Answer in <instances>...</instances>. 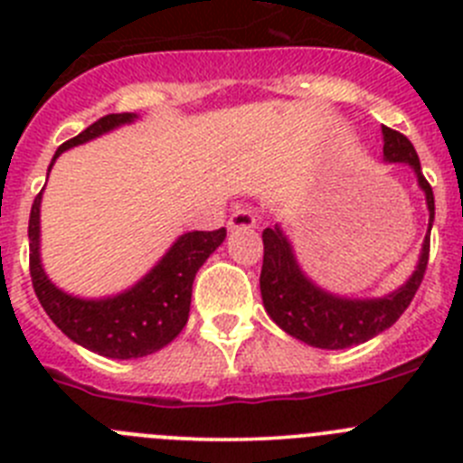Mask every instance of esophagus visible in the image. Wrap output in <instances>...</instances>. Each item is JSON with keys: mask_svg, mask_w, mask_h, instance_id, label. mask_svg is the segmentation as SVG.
<instances>
[{"mask_svg": "<svg viewBox=\"0 0 463 463\" xmlns=\"http://www.w3.org/2000/svg\"><path fill=\"white\" fill-rule=\"evenodd\" d=\"M257 215L252 208H236L229 218V229H243V227H255Z\"/></svg>", "mask_w": 463, "mask_h": 463, "instance_id": "esophagus-1", "label": "esophagus"}]
</instances>
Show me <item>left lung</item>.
Masks as SVG:
<instances>
[{
    "instance_id": "obj_1",
    "label": "left lung",
    "mask_w": 463,
    "mask_h": 463,
    "mask_svg": "<svg viewBox=\"0 0 463 463\" xmlns=\"http://www.w3.org/2000/svg\"><path fill=\"white\" fill-rule=\"evenodd\" d=\"M384 157L390 162H406L417 174V183L427 194L429 229L422 243V255L417 261L411 280L383 298H341L325 289L315 288L301 273L294 260L292 245L285 239L280 227H267L261 232L264 241V264H261L260 288L264 308L271 320L288 331L289 336L308 343L322 350H343L378 336L380 331L390 329L403 310L411 306L412 297L422 285L429 264V245H431L433 224V190L424 178L420 157L412 143L401 132L383 127Z\"/></svg>"
}]
</instances>
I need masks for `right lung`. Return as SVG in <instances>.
I'll return each mask as SVG.
<instances>
[{
  "label": "right lung",
  "mask_w": 463,
  "mask_h": 463,
  "mask_svg": "<svg viewBox=\"0 0 463 463\" xmlns=\"http://www.w3.org/2000/svg\"><path fill=\"white\" fill-rule=\"evenodd\" d=\"M132 113H109L69 138L57 148L55 157L79 143L110 132L113 127L132 122ZM39 206L36 194L30 213V276L41 306L57 329L73 343L110 359H137L169 345L190 317L192 282L196 271L224 241L227 229L187 232L171 245L157 267L132 289L113 298L85 301L57 289L41 269L39 260Z\"/></svg>",
  "instance_id": "right-lung-1"
}]
</instances>
